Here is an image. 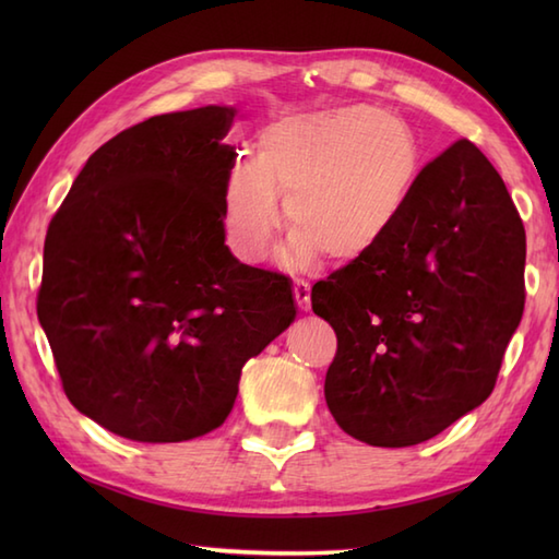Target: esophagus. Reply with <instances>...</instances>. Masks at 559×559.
<instances>
[{
  "label": "esophagus",
  "instance_id": "esophagus-1",
  "mask_svg": "<svg viewBox=\"0 0 559 559\" xmlns=\"http://www.w3.org/2000/svg\"><path fill=\"white\" fill-rule=\"evenodd\" d=\"M293 295H295V302H298L300 310H305V312L310 310V283L302 278H295Z\"/></svg>",
  "mask_w": 559,
  "mask_h": 559
}]
</instances>
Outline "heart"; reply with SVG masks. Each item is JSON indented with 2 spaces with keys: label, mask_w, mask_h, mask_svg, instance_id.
Returning a JSON list of instances; mask_svg holds the SVG:
<instances>
[{
  "label": "heart",
  "mask_w": 559,
  "mask_h": 559,
  "mask_svg": "<svg viewBox=\"0 0 559 559\" xmlns=\"http://www.w3.org/2000/svg\"><path fill=\"white\" fill-rule=\"evenodd\" d=\"M420 173V148L406 122L374 105L290 117L259 136V156L235 158L223 185V228L233 252L259 261L281 225L288 269L331 254L355 261L396 228Z\"/></svg>",
  "instance_id": "obj_1"
}]
</instances>
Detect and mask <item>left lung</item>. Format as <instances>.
<instances>
[{
    "label": "left lung",
    "mask_w": 559,
    "mask_h": 559,
    "mask_svg": "<svg viewBox=\"0 0 559 559\" xmlns=\"http://www.w3.org/2000/svg\"><path fill=\"white\" fill-rule=\"evenodd\" d=\"M526 233L500 173L461 139L427 163L386 240L314 283L334 326L324 382L343 432L432 439L492 394L524 314Z\"/></svg>",
    "instance_id": "1"
}]
</instances>
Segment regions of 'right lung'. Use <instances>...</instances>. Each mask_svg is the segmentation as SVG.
I'll return each mask as SVG.
<instances>
[{
    "mask_svg": "<svg viewBox=\"0 0 559 559\" xmlns=\"http://www.w3.org/2000/svg\"><path fill=\"white\" fill-rule=\"evenodd\" d=\"M228 105L156 115L103 144L50 221L38 319L67 399L134 442L233 411L242 367L295 319L281 273L225 245Z\"/></svg>",
    "mask_w": 559,
    "mask_h": 559,
    "instance_id": "obj_1",
    "label": "right lung"
}]
</instances>
